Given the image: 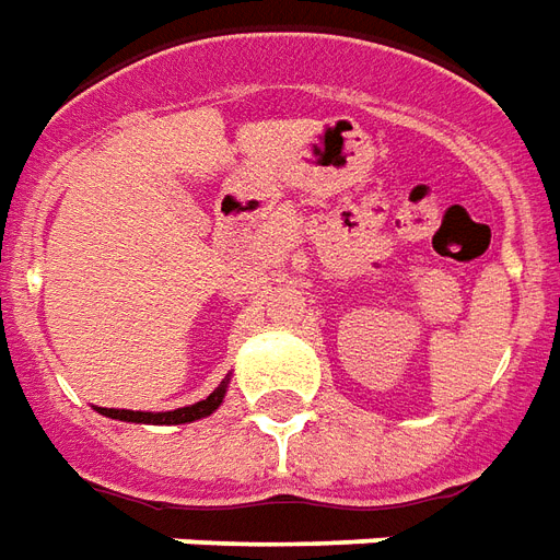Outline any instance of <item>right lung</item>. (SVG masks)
Returning a JSON list of instances; mask_svg holds the SVG:
<instances>
[{
    "label": "right lung",
    "instance_id": "add662e5",
    "mask_svg": "<svg viewBox=\"0 0 560 560\" xmlns=\"http://www.w3.org/2000/svg\"><path fill=\"white\" fill-rule=\"evenodd\" d=\"M225 392H228V380H222L213 395H207L205 400H198V404H192V407L172 409V412H132V409H103V407H94V409H97L101 416L115 418V421H132V424H189V421H198V418L213 416V412L222 407Z\"/></svg>",
    "mask_w": 560,
    "mask_h": 560
}]
</instances>
